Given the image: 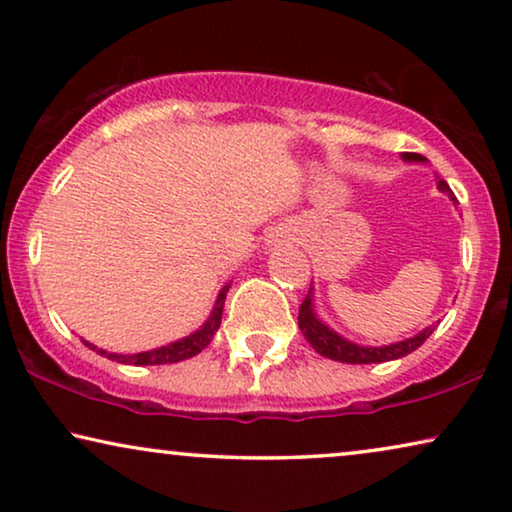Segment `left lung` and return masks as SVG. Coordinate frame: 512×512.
I'll list each match as a JSON object with an SVG mask.
<instances>
[{
  "mask_svg": "<svg viewBox=\"0 0 512 512\" xmlns=\"http://www.w3.org/2000/svg\"><path fill=\"white\" fill-rule=\"evenodd\" d=\"M405 163H426L424 156L419 153H403ZM438 191L450 195V200L457 205V198L447 186V181L440 179L438 181ZM298 326L303 331L305 340L314 347V352L326 356L331 361H340V363H384V361H394L401 359V356H408L415 352L419 345H424V340L429 338L436 326H426L424 331H419L412 338H405L401 342H391V345H356V342L342 338L340 333H335L331 326H326V321H321V317L314 310V286H310L307 296L303 300L298 310Z\"/></svg>",
  "mask_w": 512,
  "mask_h": 512,
  "instance_id": "8db88e82",
  "label": "left lung"
}]
</instances>
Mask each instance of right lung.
Wrapping results in <instances>:
<instances>
[{
  "label": "right lung",
  "instance_id": "1",
  "mask_svg": "<svg viewBox=\"0 0 512 512\" xmlns=\"http://www.w3.org/2000/svg\"><path fill=\"white\" fill-rule=\"evenodd\" d=\"M228 289H230V282L219 291L212 312H209L207 321L198 328V331H193L191 335H186V338H181V340H174V342H170V345L149 349V352H139V354H116V352H107V349L95 347L93 342H88V340H81V342L100 356H107V359L118 361V363H128V366H163V363H179L184 359H191V356L200 354L202 349L212 342L216 331H219L223 303H226Z\"/></svg>",
  "mask_w": 512,
  "mask_h": 512
}]
</instances>
